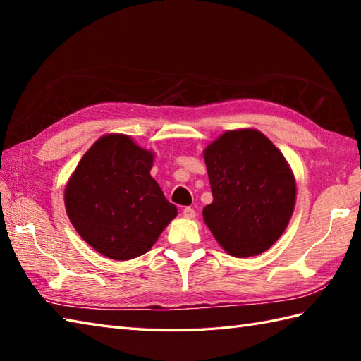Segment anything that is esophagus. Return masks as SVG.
Segmentation results:
<instances>
[{
	"label": "esophagus",
	"mask_w": 361,
	"mask_h": 361,
	"mask_svg": "<svg viewBox=\"0 0 361 361\" xmlns=\"http://www.w3.org/2000/svg\"><path fill=\"white\" fill-rule=\"evenodd\" d=\"M183 216H185L186 219H195V209L194 208H185L183 209Z\"/></svg>",
	"instance_id": "esophagus-1"
}]
</instances>
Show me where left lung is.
I'll use <instances>...</instances> for the list:
<instances>
[{
    "label": "left lung",
    "instance_id": "8db88e82",
    "mask_svg": "<svg viewBox=\"0 0 361 361\" xmlns=\"http://www.w3.org/2000/svg\"><path fill=\"white\" fill-rule=\"evenodd\" d=\"M212 190L203 220L234 257L262 255L293 216L296 181L281 150L256 128L221 133L203 150Z\"/></svg>",
    "mask_w": 361,
    "mask_h": 361
}]
</instances>
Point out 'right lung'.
Here are the masks:
<instances>
[{
  "mask_svg": "<svg viewBox=\"0 0 361 361\" xmlns=\"http://www.w3.org/2000/svg\"><path fill=\"white\" fill-rule=\"evenodd\" d=\"M152 150L109 133L85 152L65 186V208L91 248L113 260L145 255L176 217L150 175Z\"/></svg>",
  "mask_w": 361,
  "mask_h": 361,
  "instance_id": "1",
  "label": "right lung"
}]
</instances>
